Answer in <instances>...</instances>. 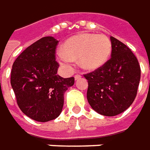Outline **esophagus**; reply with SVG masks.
Instances as JSON below:
<instances>
[{"instance_id":"esophagus-1","label":"esophagus","mask_w":150,"mask_h":150,"mask_svg":"<svg viewBox=\"0 0 150 150\" xmlns=\"http://www.w3.org/2000/svg\"><path fill=\"white\" fill-rule=\"evenodd\" d=\"M80 78H81V75H79V74H77V75H75V80H80Z\"/></svg>"}]
</instances>
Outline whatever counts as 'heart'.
<instances>
[{
    "label": "heart",
    "instance_id": "obj_1",
    "mask_svg": "<svg viewBox=\"0 0 150 150\" xmlns=\"http://www.w3.org/2000/svg\"><path fill=\"white\" fill-rule=\"evenodd\" d=\"M58 54L59 61L71 66L73 59H79L81 68L96 70L105 65L112 52L110 40L105 35L82 33L71 36L61 47Z\"/></svg>",
    "mask_w": 150,
    "mask_h": 150
}]
</instances>
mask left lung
I'll return each instance as SVG.
<instances>
[{
	"instance_id": "1",
	"label": "left lung",
	"mask_w": 150,
	"mask_h": 150,
	"mask_svg": "<svg viewBox=\"0 0 150 150\" xmlns=\"http://www.w3.org/2000/svg\"><path fill=\"white\" fill-rule=\"evenodd\" d=\"M111 58L105 65L84 75L88 80L87 100L105 116H115L134 102L140 80V66L127 45L110 36Z\"/></svg>"
}]
</instances>
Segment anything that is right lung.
Segmentation results:
<instances>
[{"label":"right lung","mask_w":150,"mask_h":150,"mask_svg":"<svg viewBox=\"0 0 150 150\" xmlns=\"http://www.w3.org/2000/svg\"><path fill=\"white\" fill-rule=\"evenodd\" d=\"M58 40L45 36L30 45L15 60L11 85L21 110L35 121L56 119L64 105V94L75 78L57 75Z\"/></svg>","instance_id":"add662e5"}]
</instances>
